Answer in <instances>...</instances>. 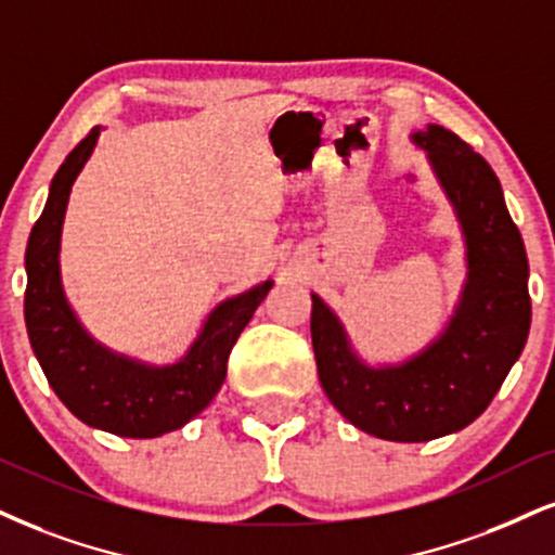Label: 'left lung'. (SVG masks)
Masks as SVG:
<instances>
[{"mask_svg": "<svg viewBox=\"0 0 555 555\" xmlns=\"http://www.w3.org/2000/svg\"><path fill=\"white\" fill-rule=\"evenodd\" d=\"M427 152L466 236L468 280L440 337L399 365L358 358L330 306L311 293L319 380L337 412L362 433L427 442L483 414L530 332L528 255L494 169L442 126L412 133Z\"/></svg>", "mask_w": 555, "mask_h": 555, "instance_id": "1", "label": "left lung"}]
</instances>
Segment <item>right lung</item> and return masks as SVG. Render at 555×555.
<instances>
[{"mask_svg": "<svg viewBox=\"0 0 555 555\" xmlns=\"http://www.w3.org/2000/svg\"><path fill=\"white\" fill-rule=\"evenodd\" d=\"M92 128L61 164L25 251V326L48 383L89 427L120 437H159L188 424L214 401L238 334L255 317L272 280L218 304L188 354L175 365H146L89 337L61 288V225L72 184L98 143Z\"/></svg>", "mask_w": 555, "mask_h": 555, "instance_id": "right-lung-1", "label": "right lung"}]
</instances>
